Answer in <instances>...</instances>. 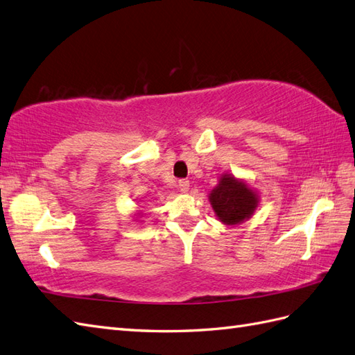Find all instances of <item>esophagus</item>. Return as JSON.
<instances>
[{
    "instance_id": "obj_1",
    "label": "esophagus",
    "mask_w": 355,
    "mask_h": 355,
    "mask_svg": "<svg viewBox=\"0 0 355 355\" xmlns=\"http://www.w3.org/2000/svg\"><path fill=\"white\" fill-rule=\"evenodd\" d=\"M178 189L183 193H186V192H189V189H191V183H189L187 180H180L178 181Z\"/></svg>"
}]
</instances>
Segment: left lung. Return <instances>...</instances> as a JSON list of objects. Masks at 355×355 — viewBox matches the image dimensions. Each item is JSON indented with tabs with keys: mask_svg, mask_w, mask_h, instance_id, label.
<instances>
[{
	"mask_svg": "<svg viewBox=\"0 0 355 355\" xmlns=\"http://www.w3.org/2000/svg\"><path fill=\"white\" fill-rule=\"evenodd\" d=\"M213 211L224 225L236 227L248 220L259 207L260 195L245 180L224 172L209 193Z\"/></svg>",
	"mask_w": 355,
	"mask_h": 355,
	"instance_id": "obj_1",
	"label": "left lung"
}]
</instances>
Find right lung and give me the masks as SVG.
Wrapping results in <instances>:
<instances>
[{
  "mask_svg": "<svg viewBox=\"0 0 355 355\" xmlns=\"http://www.w3.org/2000/svg\"><path fill=\"white\" fill-rule=\"evenodd\" d=\"M137 219L136 220H139V218H142V213H136V215H135ZM140 222H142V220H140Z\"/></svg>",
  "mask_w": 355,
  "mask_h": 355,
  "instance_id": "right-lung-1",
  "label": "right lung"
}]
</instances>
